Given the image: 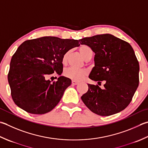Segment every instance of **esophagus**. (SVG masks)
I'll return each instance as SVG.
<instances>
[{
    "label": "esophagus",
    "mask_w": 148,
    "mask_h": 148,
    "mask_svg": "<svg viewBox=\"0 0 148 148\" xmlns=\"http://www.w3.org/2000/svg\"><path fill=\"white\" fill-rule=\"evenodd\" d=\"M72 85H77V84H79V82H77V81H75V80H72Z\"/></svg>",
    "instance_id": "34e87169"
}]
</instances>
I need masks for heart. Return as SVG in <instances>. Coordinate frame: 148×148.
I'll return each mask as SVG.
<instances>
[{"instance_id":"b5f03b06","label":"heart","mask_w":148,"mask_h":148,"mask_svg":"<svg viewBox=\"0 0 148 148\" xmlns=\"http://www.w3.org/2000/svg\"><path fill=\"white\" fill-rule=\"evenodd\" d=\"M79 52L82 56L84 57V58L87 57L88 55L92 53V49L90 47H88L86 45H82L79 48ZM69 56V52H66L62 57V63L63 64H65L67 62V58ZM86 74V71L84 69H77L74 68H68L65 70L64 75L71 79L75 81H79L85 77Z\"/></svg>"}]
</instances>
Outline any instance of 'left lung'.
<instances>
[{
    "label": "left lung",
    "instance_id": "1",
    "mask_svg": "<svg viewBox=\"0 0 148 148\" xmlns=\"http://www.w3.org/2000/svg\"><path fill=\"white\" fill-rule=\"evenodd\" d=\"M94 52L95 66L89 78L104 81L103 89L88 84L82 96L88 109L101 116H109L125 109L131 102L139 83V63L129 43L110 34H98L80 39Z\"/></svg>",
    "mask_w": 148,
    "mask_h": 148
}]
</instances>
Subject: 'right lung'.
Returning <instances> with one entry per match:
<instances>
[{
  "label": "right lung",
  "mask_w": 148,
  "mask_h": 148,
  "mask_svg": "<svg viewBox=\"0 0 148 148\" xmlns=\"http://www.w3.org/2000/svg\"><path fill=\"white\" fill-rule=\"evenodd\" d=\"M79 41L44 36L26 40L17 49L8 75L11 97L16 105L33 114H44L56 106L71 79L60 76L52 83L47 76L63 72L62 57Z\"/></svg>",
  "instance_id": "right-lung-1"
}]
</instances>
